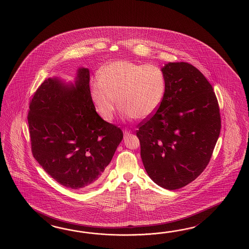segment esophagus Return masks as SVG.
<instances>
[{
	"instance_id": "1",
	"label": "esophagus",
	"mask_w": 249,
	"mask_h": 249,
	"mask_svg": "<svg viewBox=\"0 0 249 249\" xmlns=\"http://www.w3.org/2000/svg\"><path fill=\"white\" fill-rule=\"evenodd\" d=\"M131 131L130 130H128V129H125V130H124V136H127V135H129L130 133H131Z\"/></svg>"
}]
</instances>
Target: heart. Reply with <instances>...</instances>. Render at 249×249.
Here are the masks:
<instances>
[{
  "mask_svg": "<svg viewBox=\"0 0 249 249\" xmlns=\"http://www.w3.org/2000/svg\"><path fill=\"white\" fill-rule=\"evenodd\" d=\"M90 96L98 113L111 121L117 101L126 117L146 119L159 109L166 91V77L156 65L119 60L103 67L90 82Z\"/></svg>",
  "mask_w": 249,
  "mask_h": 249,
  "instance_id": "heart-1",
  "label": "heart"
}]
</instances>
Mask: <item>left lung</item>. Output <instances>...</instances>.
<instances>
[{
  "mask_svg": "<svg viewBox=\"0 0 249 249\" xmlns=\"http://www.w3.org/2000/svg\"><path fill=\"white\" fill-rule=\"evenodd\" d=\"M162 69L164 100L138 124L136 135L148 176L174 191L206 169L221 131V116L213 89L198 69L187 62H170Z\"/></svg>",
  "mask_w": 249,
  "mask_h": 249,
  "instance_id": "obj_1",
  "label": "left lung"
}]
</instances>
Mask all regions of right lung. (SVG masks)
Segmentation results:
<instances>
[{
  "instance_id": "add662e5",
  "label": "right lung",
  "mask_w": 249,
  "mask_h": 249,
  "mask_svg": "<svg viewBox=\"0 0 249 249\" xmlns=\"http://www.w3.org/2000/svg\"><path fill=\"white\" fill-rule=\"evenodd\" d=\"M90 73L80 69L74 85L48 78L29 102L31 150L59 184L84 190L97 183L122 142V130L96 112Z\"/></svg>"
}]
</instances>
